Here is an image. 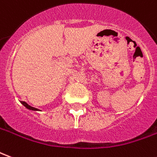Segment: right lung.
Returning a JSON list of instances; mask_svg holds the SVG:
<instances>
[{"label":"right lung","mask_w":157,"mask_h":157,"mask_svg":"<svg viewBox=\"0 0 157 157\" xmlns=\"http://www.w3.org/2000/svg\"><path fill=\"white\" fill-rule=\"evenodd\" d=\"M21 103H22V105H23L27 109H29V110H32V111H40L39 109L35 108V107H33V106H31V105H29L28 103H26L25 101H21Z\"/></svg>","instance_id":"add662e5"}]
</instances>
